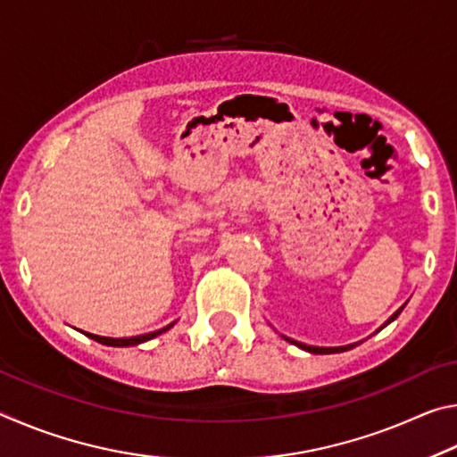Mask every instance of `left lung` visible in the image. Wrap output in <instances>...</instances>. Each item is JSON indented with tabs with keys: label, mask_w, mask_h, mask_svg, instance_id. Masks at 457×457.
<instances>
[{
	"label": "left lung",
	"mask_w": 457,
	"mask_h": 457,
	"mask_svg": "<svg viewBox=\"0 0 457 457\" xmlns=\"http://www.w3.org/2000/svg\"><path fill=\"white\" fill-rule=\"evenodd\" d=\"M403 308H405V304H403V306H401L397 312H393V314L389 316V319H386V320L383 322V327H381V328H385V327H386V324H391L393 320H395V319H397V316L401 314V311H403ZM381 328H378V330H381ZM282 337H284V335H282ZM284 338H286V340H288V343H292V345H296V346H298V349H303V351H306V353H312V354H332V353H345V351H351V349H353V346H357V345H361V343H362V340H359V343H351V345H345V346H312V345H304V343H298V340H292V338H288V337H284Z\"/></svg>",
	"instance_id": "8db88e82"
}]
</instances>
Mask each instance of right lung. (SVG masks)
Instances as JSON below:
<instances>
[{
  "instance_id": "add662e5",
  "label": "right lung",
  "mask_w": 457,
  "mask_h": 457,
  "mask_svg": "<svg viewBox=\"0 0 457 457\" xmlns=\"http://www.w3.org/2000/svg\"><path fill=\"white\" fill-rule=\"evenodd\" d=\"M173 324H175V322L167 324V327L159 328V330L146 332V335H138V337H130V338H111V337H98V335H92V332H84V335H87V337H88V338H92V340H96V343H100V345H106V346H137V345H141V343H146V340H151V338H154V337L163 335V332H165V330H169V328H171Z\"/></svg>"
}]
</instances>
